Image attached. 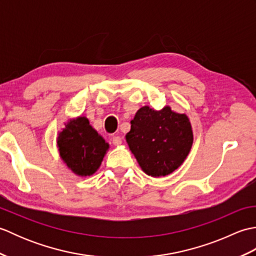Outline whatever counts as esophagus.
Instances as JSON below:
<instances>
[{
	"instance_id": "34e87169",
	"label": "esophagus",
	"mask_w": 256,
	"mask_h": 256,
	"mask_svg": "<svg viewBox=\"0 0 256 256\" xmlns=\"http://www.w3.org/2000/svg\"><path fill=\"white\" fill-rule=\"evenodd\" d=\"M112 143H113V145H116V146H118V145H121V143H122V138H120V136H113L112 138Z\"/></svg>"
}]
</instances>
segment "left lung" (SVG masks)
<instances>
[{
  "label": "left lung",
  "mask_w": 256,
  "mask_h": 256,
  "mask_svg": "<svg viewBox=\"0 0 256 256\" xmlns=\"http://www.w3.org/2000/svg\"><path fill=\"white\" fill-rule=\"evenodd\" d=\"M125 138L142 170L162 177L175 172L186 160L194 134L186 114L174 112L168 106L160 111L145 106L135 114Z\"/></svg>",
  "instance_id": "obj_1"
}]
</instances>
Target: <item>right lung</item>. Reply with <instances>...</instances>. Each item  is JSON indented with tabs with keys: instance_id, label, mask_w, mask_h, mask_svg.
Segmentation results:
<instances>
[{
	"instance_id": "1",
	"label": "right lung",
	"mask_w": 256,
	"mask_h": 256,
	"mask_svg": "<svg viewBox=\"0 0 256 256\" xmlns=\"http://www.w3.org/2000/svg\"><path fill=\"white\" fill-rule=\"evenodd\" d=\"M60 158L76 175L91 176L99 170L108 144L86 116L70 118L57 136Z\"/></svg>"
}]
</instances>
